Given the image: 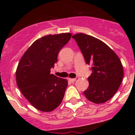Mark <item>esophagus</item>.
Returning <instances> with one entry per match:
<instances>
[{"label":"esophagus","instance_id":"34e87169","mask_svg":"<svg viewBox=\"0 0 135 135\" xmlns=\"http://www.w3.org/2000/svg\"><path fill=\"white\" fill-rule=\"evenodd\" d=\"M76 80V78H69V80L70 82H71V83L75 82Z\"/></svg>","mask_w":135,"mask_h":135}]
</instances>
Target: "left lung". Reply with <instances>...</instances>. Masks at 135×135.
Instances as JSON below:
<instances>
[{"instance_id":"left-lung-1","label":"left lung","mask_w":135,"mask_h":135,"mask_svg":"<svg viewBox=\"0 0 135 135\" xmlns=\"http://www.w3.org/2000/svg\"><path fill=\"white\" fill-rule=\"evenodd\" d=\"M72 38L76 41L87 64L92 66L85 96L95 104L106 102L121 84L124 74L121 61L107 44L92 36L80 33Z\"/></svg>"}]
</instances>
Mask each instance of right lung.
Instances as JSON below:
<instances>
[{"label":"right lung","instance_id":"1","mask_svg":"<svg viewBox=\"0 0 135 135\" xmlns=\"http://www.w3.org/2000/svg\"><path fill=\"white\" fill-rule=\"evenodd\" d=\"M71 33L47 35L33 43L20 59L17 84L25 98L39 111H53L62 102L68 85L66 79L50 74L57 55Z\"/></svg>","mask_w":135,"mask_h":135}]
</instances>
